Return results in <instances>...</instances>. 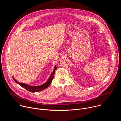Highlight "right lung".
Listing matches in <instances>:
<instances>
[{
  "label": "right lung",
  "instance_id": "obj_1",
  "mask_svg": "<svg viewBox=\"0 0 121 121\" xmlns=\"http://www.w3.org/2000/svg\"><path fill=\"white\" fill-rule=\"evenodd\" d=\"M56 68H57L56 65L54 68V71L51 73V74L49 78L47 80V81L45 83H44V84H43V85H41L40 86H30L29 85H28V84H26L25 83L18 82V81L16 80L13 77V78L14 79V80L16 83L18 84L19 85L22 86V87L24 88V89H25L26 90L29 91L30 92H39V91H42L45 89L51 84L52 81V80L53 79L54 75L55 73V70L56 69Z\"/></svg>",
  "mask_w": 121,
  "mask_h": 121
}]
</instances>
